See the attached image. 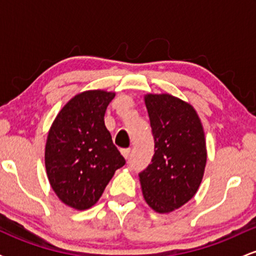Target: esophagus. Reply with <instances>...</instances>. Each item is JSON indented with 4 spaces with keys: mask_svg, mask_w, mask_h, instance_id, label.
<instances>
[{
    "mask_svg": "<svg viewBox=\"0 0 256 256\" xmlns=\"http://www.w3.org/2000/svg\"><path fill=\"white\" fill-rule=\"evenodd\" d=\"M130 152H131V148H124V149H122V154L124 155L125 158H130Z\"/></svg>",
    "mask_w": 256,
    "mask_h": 256,
    "instance_id": "1",
    "label": "esophagus"
}]
</instances>
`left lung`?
<instances>
[{"label":"left lung","instance_id":"8db88e82","mask_svg":"<svg viewBox=\"0 0 256 256\" xmlns=\"http://www.w3.org/2000/svg\"><path fill=\"white\" fill-rule=\"evenodd\" d=\"M154 137L150 165L138 173L144 200L158 213L172 212L198 192L207 152L198 116L171 95L146 96Z\"/></svg>","mask_w":256,"mask_h":256}]
</instances>
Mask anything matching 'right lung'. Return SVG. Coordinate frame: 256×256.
Listing matches in <instances>:
<instances>
[{"instance_id": "right-lung-1", "label": "right lung", "mask_w": 256, "mask_h": 256, "mask_svg": "<svg viewBox=\"0 0 256 256\" xmlns=\"http://www.w3.org/2000/svg\"><path fill=\"white\" fill-rule=\"evenodd\" d=\"M114 96L101 90L79 94L60 110L49 131L46 174L58 198L76 210L95 204L126 162L104 125Z\"/></svg>"}]
</instances>
